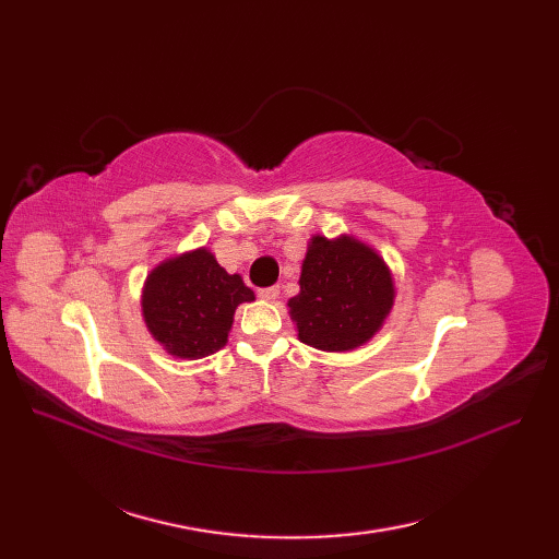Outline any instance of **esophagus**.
Here are the masks:
<instances>
[{"label": "esophagus", "mask_w": 559, "mask_h": 559, "mask_svg": "<svg viewBox=\"0 0 559 559\" xmlns=\"http://www.w3.org/2000/svg\"><path fill=\"white\" fill-rule=\"evenodd\" d=\"M259 298H263L267 302H275L280 298V286H267V289H261Z\"/></svg>", "instance_id": "1"}]
</instances>
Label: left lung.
I'll return each mask as SVG.
<instances>
[{
    "label": "left lung",
    "instance_id": "8db88e82",
    "mask_svg": "<svg viewBox=\"0 0 559 559\" xmlns=\"http://www.w3.org/2000/svg\"><path fill=\"white\" fill-rule=\"evenodd\" d=\"M300 292L289 298L298 341L321 352L366 345L392 312L394 275L380 253L349 233L312 235L300 265Z\"/></svg>",
    "mask_w": 559,
    "mask_h": 559
}]
</instances>
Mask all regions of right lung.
I'll return each mask as SVG.
<instances>
[{"instance_id": "obj_1", "label": "right lung", "mask_w": 559, "mask_h": 559, "mask_svg": "<svg viewBox=\"0 0 559 559\" xmlns=\"http://www.w3.org/2000/svg\"><path fill=\"white\" fill-rule=\"evenodd\" d=\"M257 300L235 273H226L207 247L160 261L142 286V319L151 337L177 359H202L228 343L233 317Z\"/></svg>"}]
</instances>
